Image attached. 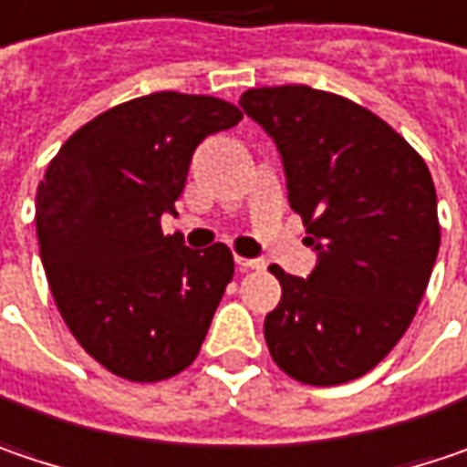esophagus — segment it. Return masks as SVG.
<instances>
[{
    "mask_svg": "<svg viewBox=\"0 0 467 467\" xmlns=\"http://www.w3.org/2000/svg\"><path fill=\"white\" fill-rule=\"evenodd\" d=\"M234 261H237L240 269H264L266 266L261 259H245V256H234Z\"/></svg>",
    "mask_w": 467,
    "mask_h": 467,
    "instance_id": "34e87169",
    "label": "esophagus"
}]
</instances>
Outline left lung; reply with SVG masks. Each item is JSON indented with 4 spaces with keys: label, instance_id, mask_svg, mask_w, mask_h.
Instances as JSON below:
<instances>
[{
    "label": "left lung",
    "instance_id": "1",
    "mask_svg": "<svg viewBox=\"0 0 467 467\" xmlns=\"http://www.w3.org/2000/svg\"><path fill=\"white\" fill-rule=\"evenodd\" d=\"M240 108L277 145L288 203L317 264L269 272L283 298L264 319L272 359L309 386L370 372L404 336L439 254L425 161L375 113L312 87H261Z\"/></svg>",
    "mask_w": 467,
    "mask_h": 467
}]
</instances>
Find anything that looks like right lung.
<instances>
[{
  "instance_id": "add662e5",
  "label": "right lung",
  "mask_w": 467,
  "mask_h": 467,
  "mask_svg": "<svg viewBox=\"0 0 467 467\" xmlns=\"http://www.w3.org/2000/svg\"><path fill=\"white\" fill-rule=\"evenodd\" d=\"M243 113L216 97L155 92L81 126L36 190V234L60 315L102 368L152 383L201 351L233 280L224 243L163 234L195 148Z\"/></svg>"
}]
</instances>
